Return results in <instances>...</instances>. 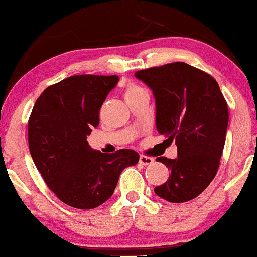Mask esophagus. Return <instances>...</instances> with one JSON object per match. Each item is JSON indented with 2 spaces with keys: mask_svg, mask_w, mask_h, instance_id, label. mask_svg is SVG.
I'll use <instances>...</instances> for the list:
<instances>
[{
  "mask_svg": "<svg viewBox=\"0 0 257 257\" xmlns=\"http://www.w3.org/2000/svg\"><path fill=\"white\" fill-rule=\"evenodd\" d=\"M140 164L141 165H145V166H147V165H151L154 162V159L151 158V157H146V155H140Z\"/></svg>",
  "mask_w": 257,
  "mask_h": 257,
  "instance_id": "1",
  "label": "esophagus"
}]
</instances>
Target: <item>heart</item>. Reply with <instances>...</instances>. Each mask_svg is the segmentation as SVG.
Masks as SVG:
<instances>
[{"label":"heart","mask_w":257,"mask_h":257,"mask_svg":"<svg viewBox=\"0 0 257 257\" xmlns=\"http://www.w3.org/2000/svg\"><path fill=\"white\" fill-rule=\"evenodd\" d=\"M144 89H141V87L135 85V84H128L124 90V98H128V97H131L133 95H136V93L140 92V91H142Z\"/></svg>","instance_id":"obj_1"}]
</instances>
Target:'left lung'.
<instances>
[{"instance_id": "1", "label": "left lung", "mask_w": 257, "mask_h": 257, "mask_svg": "<svg viewBox=\"0 0 257 257\" xmlns=\"http://www.w3.org/2000/svg\"><path fill=\"white\" fill-rule=\"evenodd\" d=\"M135 77L155 97L158 132L178 147V158H157L171 174L154 192L171 203L193 199L216 177L225 144L229 110L218 83L180 61L138 71Z\"/></svg>"}]
</instances>
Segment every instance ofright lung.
Returning <instances> with one entry per match:
<instances>
[{"mask_svg":"<svg viewBox=\"0 0 257 257\" xmlns=\"http://www.w3.org/2000/svg\"><path fill=\"white\" fill-rule=\"evenodd\" d=\"M118 76H72L48 86L28 119L29 152L45 183L63 203L90 210L112 196L119 174L139 162L132 149L95 151L87 135Z\"/></svg>","mask_w":257,"mask_h":257,"instance_id":"add662e5","label":"right lung"}]
</instances>
